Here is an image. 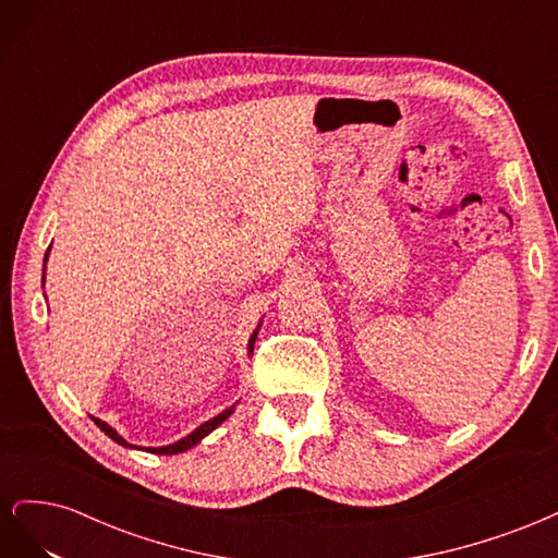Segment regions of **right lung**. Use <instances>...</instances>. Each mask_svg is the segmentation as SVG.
<instances>
[{
	"mask_svg": "<svg viewBox=\"0 0 558 558\" xmlns=\"http://www.w3.org/2000/svg\"><path fill=\"white\" fill-rule=\"evenodd\" d=\"M46 258H48V253H46ZM256 335H258V330L256 332H253L251 335V340H248V351H253V342H256ZM232 410H234V404H232V408H228L226 412H221V414H218V416H214L211 421H207V424H202L199 428H195L189 437H183V440H179V442H174V445H167V447H148L146 451H150V453H179V451H185V449H191V447H195L199 440H202V437H205V435H209L216 426H221L223 424V421L232 414ZM93 421H95V424H97V428L99 430H105L109 437H111V440L113 442H118V445H123V447H132V445H128L125 440H123V437L121 435H118L109 424H105V421H99V418H95L93 416Z\"/></svg>",
	"mask_w": 558,
	"mask_h": 558,
	"instance_id": "right-lung-1",
	"label": "right lung"
}]
</instances>
